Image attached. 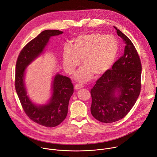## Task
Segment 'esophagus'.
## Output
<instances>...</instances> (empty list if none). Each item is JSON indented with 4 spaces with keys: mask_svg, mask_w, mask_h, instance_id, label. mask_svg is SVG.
Listing matches in <instances>:
<instances>
[{
    "mask_svg": "<svg viewBox=\"0 0 157 157\" xmlns=\"http://www.w3.org/2000/svg\"><path fill=\"white\" fill-rule=\"evenodd\" d=\"M83 87V85L82 84H77L75 86V89H76V90H78V89H80L81 88Z\"/></svg>",
    "mask_w": 157,
    "mask_h": 157,
    "instance_id": "1",
    "label": "esophagus"
}]
</instances>
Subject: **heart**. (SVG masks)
Masks as SVG:
<instances>
[{"label":"heart","mask_w":157,"mask_h":157,"mask_svg":"<svg viewBox=\"0 0 157 157\" xmlns=\"http://www.w3.org/2000/svg\"><path fill=\"white\" fill-rule=\"evenodd\" d=\"M119 52L117 39L111 35L93 33L75 38L72 47L66 46L63 60L66 72L71 74L81 64L84 67L75 76L76 80L85 82L93 75L98 78L114 64Z\"/></svg>","instance_id":"obj_1"}]
</instances>
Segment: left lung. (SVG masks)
<instances>
[{"mask_svg": "<svg viewBox=\"0 0 157 157\" xmlns=\"http://www.w3.org/2000/svg\"><path fill=\"white\" fill-rule=\"evenodd\" d=\"M114 28L125 44L124 55L91 90V113L104 123L124 118L136 104L141 89L142 65L138 53L130 40Z\"/></svg>", "mask_w": 157, "mask_h": 157, "instance_id": "8db88e82", "label": "left lung"}]
</instances>
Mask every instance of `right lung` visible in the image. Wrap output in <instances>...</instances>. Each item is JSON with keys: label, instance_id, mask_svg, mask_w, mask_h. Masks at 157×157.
<instances>
[{"label": "right lung", "instance_id": "add662e5", "mask_svg": "<svg viewBox=\"0 0 157 157\" xmlns=\"http://www.w3.org/2000/svg\"><path fill=\"white\" fill-rule=\"evenodd\" d=\"M63 33L58 30L43 31L22 49L16 63L15 90L21 106L32 121L46 127H56L65 119L69 101L74 92L73 85L68 77L57 73L52 81L50 99L46 104L37 105L27 95L25 71L27 66L43 53L50 38Z\"/></svg>", "mask_w": 157, "mask_h": 157}]
</instances>
